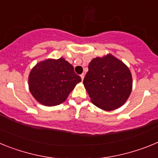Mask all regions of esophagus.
I'll use <instances>...</instances> for the list:
<instances>
[{
  "mask_svg": "<svg viewBox=\"0 0 158 158\" xmlns=\"http://www.w3.org/2000/svg\"><path fill=\"white\" fill-rule=\"evenodd\" d=\"M81 80L83 81L84 77H85V73H82V74H81Z\"/></svg>",
  "mask_w": 158,
  "mask_h": 158,
  "instance_id": "1",
  "label": "esophagus"
}]
</instances>
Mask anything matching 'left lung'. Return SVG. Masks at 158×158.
I'll return each instance as SVG.
<instances>
[{
  "label": "left lung",
  "instance_id": "8db88e82",
  "mask_svg": "<svg viewBox=\"0 0 158 158\" xmlns=\"http://www.w3.org/2000/svg\"><path fill=\"white\" fill-rule=\"evenodd\" d=\"M83 83L93 104L111 111L121 107L128 99L132 76L123 62L108 54L92 60Z\"/></svg>",
  "mask_w": 158,
  "mask_h": 158
}]
</instances>
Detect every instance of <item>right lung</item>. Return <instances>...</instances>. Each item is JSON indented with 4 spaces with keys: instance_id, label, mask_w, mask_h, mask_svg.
Returning a JSON list of instances; mask_svg holds the SVG:
<instances>
[{
    "instance_id": "right-lung-1",
    "label": "right lung",
    "mask_w": 158,
    "mask_h": 158,
    "mask_svg": "<svg viewBox=\"0 0 158 158\" xmlns=\"http://www.w3.org/2000/svg\"><path fill=\"white\" fill-rule=\"evenodd\" d=\"M81 81L71 64L64 58L47 59L38 63L29 75L30 92L45 106L62 104L76 85Z\"/></svg>"
}]
</instances>
